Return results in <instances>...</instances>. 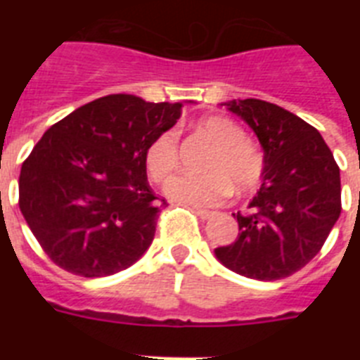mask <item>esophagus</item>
I'll use <instances>...</instances> for the list:
<instances>
[{"mask_svg": "<svg viewBox=\"0 0 360 360\" xmlns=\"http://www.w3.org/2000/svg\"><path fill=\"white\" fill-rule=\"evenodd\" d=\"M194 213L198 214V217H200V219L202 220H207V219H211V217H213V211H207V209H198V207H194Z\"/></svg>", "mask_w": 360, "mask_h": 360, "instance_id": "esophagus-1", "label": "esophagus"}]
</instances>
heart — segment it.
Listing matches in <instances>:
<instances>
[{
  "label": "heart",
  "mask_w": 360,
  "mask_h": 360,
  "mask_svg": "<svg viewBox=\"0 0 360 360\" xmlns=\"http://www.w3.org/2000/svg\"><path fill=\"white\" fill-rule=\"evenodd\" d=\"M198 130L214 141L205 155L202 169L205 174L177 175L164 185V194L188 205H219L236 192H248L259 185L265 160L259 147L245 138V130L224 115H209L198 121ZM179 162L177 132L166 130L149 143L146 168L153 181H164Z\"/></svg>",
  "instance_id": "1"
}]
</instances>
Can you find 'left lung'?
<instances>
[{"instance_id":"obj_1","label":"left lung","mask_w":360,"mask_h":360,"mask_svg":"<svg viewBox=\"0 0 360 360\" xmlns=\"http://www.w3.org/2000/svg\"><path fill=\"white\" fill-rule=\"evenodd\" d=\"M263 149L262 186L237 213L239 236L214 256L233 273L280 280L312 259L340 217V168L312 124L259 98L228 101Z\"/></svg>"}]
</instances>
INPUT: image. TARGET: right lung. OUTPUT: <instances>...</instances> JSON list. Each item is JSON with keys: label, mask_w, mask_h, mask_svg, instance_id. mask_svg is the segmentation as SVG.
Segmentation results:
<instances>
[{"label": "right lung", "mask_w": 360, "mask_h": 360, "mask_svg": "<svg viewBox=\"0 0 360 360\" xmlns=\"http://www.w3.org/2000/svg\"><path fill=\"white\" fill-rule=\"evenodd\" d=\"M183 103L106 95L52 124L20 172V211L56 265L86 278L130 267L151 246L158 198L146 151Z\"/></svg>", "instance_id": "add662e5"}]
</instances>
